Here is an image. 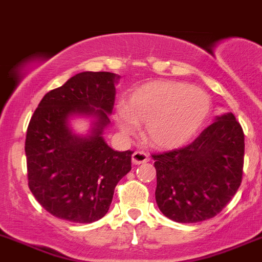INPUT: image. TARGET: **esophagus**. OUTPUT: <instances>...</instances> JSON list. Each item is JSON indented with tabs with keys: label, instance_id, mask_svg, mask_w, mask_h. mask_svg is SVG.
Here are the masks:
<instances>
[{
	"label": "esophagus",
	"instance_id": "34e87169",
	"mask_svg": "<svg viewBox=\"0 0 262 262\" xmlns=\"http://www.w3.org/2000/svg\"><path fill=\"white\" fill-rule=\"evenodd\" d=\"M149 160H150L149 155H147L146 152H144V151H135V152L132 154V163H134L135 165L146 163V161Z\"/></svg>",
	"mask_w": 262,
	"mask_h": 262
}]
</instances>
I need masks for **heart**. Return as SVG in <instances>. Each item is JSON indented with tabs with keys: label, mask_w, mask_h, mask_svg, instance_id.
<instances>
[{
	"label": "heart",
	"mask_w": 262,
	"mask_h": 262,
	"mask_svg": "<svg viewBox=\"0 0 262 262\" xmlns=\"http://www.w3.org/2000/svg\"><path fill=\"white\" fill-rule=\"evenodd\" d=\"M211 111L208 94L183 83L152 82L136 88L116 115L123 134L132 135L145 123V139L160 149L189 141Z\"/></svg>",
	"instance_id": "heart-1"
}]
</instances>
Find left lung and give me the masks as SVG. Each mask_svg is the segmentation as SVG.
I'll use <instances>...</instances> for the list:
<instances>
[{"instance_id":"8db88e82","label":"left lung","mask_w":262,"mask_h":262,"mask_svg":"<svg viewBox=\"0 0 262 262\" xmlns=\"http://www.w3.org/2000/svg\"><path fill=\"white\" fill-rule=\"evenodd\" d=\"M244 155V130L232 113L217 117L187 146L152 154L159 209L180 223L217 215L241 185Z\"/></svg>"}]
</instances>
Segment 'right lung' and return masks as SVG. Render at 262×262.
<instances>
[{
	"label": "right lung",
	"mask_w": 262,
	"mask_h": 262,
	"mask_svg": "<svg viewBox=\"0 0 262 262\" xmlns=\"http://www.w3.org/2000/svg\"><path fill=\"white\" fill-rule=\"evenodd\" d=\"M110 72H83L48 92L26 131L28 184L50 214L77 223H92L108 212L117 183L131 170L134 151H115L102 132L111 121L115 83ZM74 113L97 118L92 134H71Z\"/></svg>",
	"instance_id": "obj_1"
}]
</instances>
